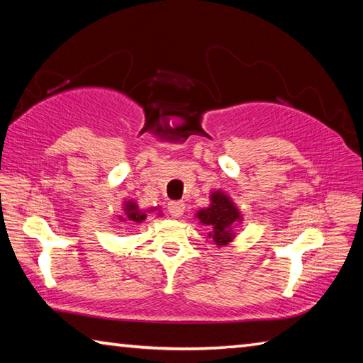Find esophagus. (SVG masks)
Returning a JSON list of instances; mask_svg holds the SVG:
<instances>
[{"instance_id":"34e87169","label":"esophagus","mask_w":363,"mask_h":363,"mask_svg":"<svg viewBox=\"0 0 363 363\" xmlns=\"http://www.w3.org/2000/svg\"><path fill=\"white\" fill-rule=\"evenodd\" d=\"M184 208H186V206H184L182 201H169V203H168V211H169V214L173 218L182 216Z\"/></svg>"}]
</instances>
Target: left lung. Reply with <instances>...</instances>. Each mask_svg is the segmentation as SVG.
<instances>
[{
    "label": "left lung",
    "mask_w": 363,
    "mask_h": 363,
    "mask_svg": "<svg viewBox=\"0 0 363 363\" xmlns=\"http://www.w3.org/2000/svg\"><path fill=\"white\" fill-rule=\"evenodd\" d=\"M199 219L201 224L210 227V238L216 245H225L232 238L230 225L240 219V213L233 206L230 199L216 192L211 195V206L199 211Z\"/></svg>",
    "instance_id": "obj_1"
}]
</instances>
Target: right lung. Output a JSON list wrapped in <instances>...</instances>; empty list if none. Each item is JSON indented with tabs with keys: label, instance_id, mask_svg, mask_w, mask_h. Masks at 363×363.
<instances>
[{
	"label": "right lung",
	"instance_id": "right-lung-1",
	"mask_svg": "<svg viewBox=\"0 0 363 363\" xmlns=\"http://www.w3.org/2000/svg\"><path fill=\"white\" fill-rule=\"evenodd\" d=\"M125 210H126V218L125 219H128V220H133V223H143V220L145 219V214L140 213L138 205L131 203V201H128Z\"/></svg>",
	"mask_w": 363,
	"mask_h": 363
}]
</instances>
